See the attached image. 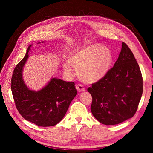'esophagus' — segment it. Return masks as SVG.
I'll return each mask as SVG.
<instances>
[{"label": "esophagus", "mask_w": 153, "mask_h": 153, "mask_svg": "<svg viewBox=\"0 0 153 153\" xmlns=\"http://www.w3.org/2000/svg\"><path fill=\"white\" fill-rule=\"evenodd\" d=\"M76 89L79 91V92H82V91H84L85 90V87L83 86L82 85H81V84H78V85H76Z\"/></svg>", "instance_id": "esophagus-1"}]
</instances>
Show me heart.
Returning a JSON list of instances; mask_svg holds the SVG:
<instances>
[{
	"label": "heart",
	"mask_w": 153,
	"mask_h": 153,
	"mask_svg": "<svg viewBox=\"0 0 153 153\" xmlns=\"http://www.w3.org/2000/svg\"><path fill=\"white\" fill-rule=\"evenodd\" d=\"M112 60V54L108 48L100 44H93L73 53L69 57L68 62L71 67L77 69L81 80L91 83L100 80L106 75ZM63 68L66 74L71 75L70 67L64 64Z\"/></svg>",
	"instance_id": "1"
}]
</instances>
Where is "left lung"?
I'll return each instance as SVG.
<instances>
[{
    "instance_id": "obj_1",
    "label": "left lung",
    "mask_w": 153,
    "mask_h": 153,
    "mask_svg": "<svg viewBox=\"0 0 153 153\" xmlns=\"http://www.w3.org/2000/svg\"><path fill=\"white\" fill-rule=\"evenodd\" d=\"M92 101L91 110L98 121L115 125L133 117L143 92L140 69L128 46L122 48L114 67L87 89Z\"/></svg>"
}]
</instances>
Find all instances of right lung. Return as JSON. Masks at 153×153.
<instances>
[{
  "instance_id": "right-lung-1",
  "label": "right lung",
  "mask_w": 153,
  "mask_h": 153,
  "mask_svg": "<svg viewBox=\"0 0 153 153\" xmlns=\"http://www.w3.org/2000/svg\"><path fill=\"white\" fill-rule=\"evenodd\" d=\"M30 47L13 73L11 89L14 101L18 111L27 121L39 126H53L64 117L77 91L73 82L57 78H52L38 92L28 89L23 80L22 70Z\"/></svg>"
}]
</instances>
